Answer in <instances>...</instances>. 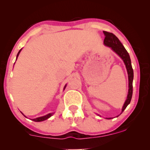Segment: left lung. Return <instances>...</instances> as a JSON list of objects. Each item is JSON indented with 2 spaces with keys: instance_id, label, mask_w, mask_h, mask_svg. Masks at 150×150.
<instances>
[{
  "instance_id": "8db88e82",
  "label": "left lung",
  "mask_w": 150,
  "mask_h": 150,
  "mask_svg": "<svg viewBox=\"0 0 150 150\" xmlns=\"http://www.w3.org/2000/svg\"><path fill=\"white\" fill-rule=\"evenodd\" d=\"M105 38L104 40V44L106 46L110 47L112 50L114 51L116 54H117L120 56L126 65V67L127 69V72L128 75V93L127 96V99L125 102L122 107V112L126 109L127 106L130 103L131 99H132V81L133 78H134V73H133V69L131 65V60L130 58V55L128 52H127L126 48H124L119 39L114 34L111 33H108L106 31H103ZM108 120L111 118H106Z\"/></svg>"
}]
</instances>
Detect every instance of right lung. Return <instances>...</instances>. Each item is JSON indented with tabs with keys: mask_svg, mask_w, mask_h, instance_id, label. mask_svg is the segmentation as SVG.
<instances>
[{
	"mask_svg": "<svg viewBox=\"0 0 150 150\" xmlns=\"http://www.w3.org/2000/svg\"><path fill=\"white\" fill-rule=\"evenodd\" d=\"M22 50V49H20V51L19 52H18V54H17V57H16V59H18V55H19V54H20V51ZM65 87H66V85L65 86V87H64V89H65ZM54 114L53 113V112H52V113H49V114H48V115H45V116H42V117H38V118H35V119H33V121H34V122H42V121H44V120H47V119H48L49 117H50L52 115ZM24 115V114H23ZM25 116V115H24Z\"/></svg>",
	"mask_w": 150,
	"mask_h": 150,
	"instance_id": "right-lung-1",
	"label": "right lung"
}]
</instances>
